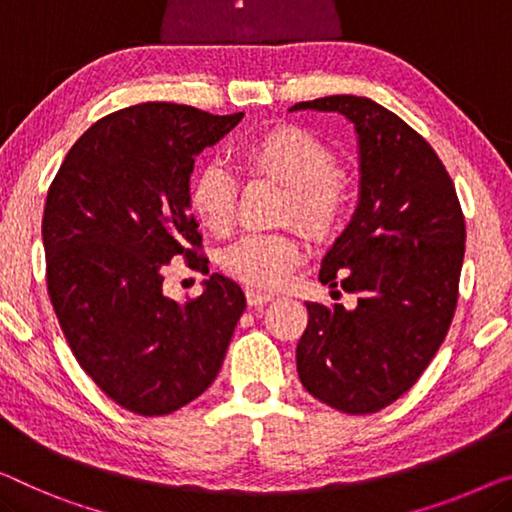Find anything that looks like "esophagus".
I'll list each match as a JSON object with an SVG mask.
<instances>
[{"label": "esophagus", "mask_w": 512, "mask_h": 512, "mask_svg": "<svg viewBox=\"0 0 512 512\" xmlns=\"http://www.w3.org/2000/svg\"><path fill=\"white\" fill-rule=\"evenodd\" d=\"M246 299H248V305H264L273 301V294L259 292V289H246Z\"/></svg>", "instance_id": "34e87169"}]
</instances>
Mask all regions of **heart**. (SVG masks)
<instances>
[{
	"mask_svg": "<svg viewBox=\"0 0 512 512\" xmlns=\"http://www.w3.org/2000/svg\"><path fill=\"white\" fill-rule=\"evenodd\" d=\"M250 174H266L289 188L282 209L285 223H299L317 239L338 230L347 209V188L338 160L322 140L303 128L280 126L243 147ZM239 177L220 160H209L190 183V207L213 234L234 227ZM305 259V246L294 234H246L223 253V269L257 289L285 285Z\"/></svg>",
	"mask_w": 512,
	"mask_h": 512,
	"instance_id": "heart-1",
	"label": "heart"
}]
</instances>
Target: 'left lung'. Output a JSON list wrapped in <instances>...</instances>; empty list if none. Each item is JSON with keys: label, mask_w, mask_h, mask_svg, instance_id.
<instances>
[{"label": "left lung", "mask_w": 512, "mask_h": 512, "mask_svg": "<svg viewBox=\"0 0 512 512\" xmlns=\"http://www.w3.org/2000/svg\"><path fill=\"white\" fill-rule=\"evenodd\" d=\"M289 110L352 121L361 172L354 216L319 271L358 303H305L296 370L329 407L375 414L416 384L451 329L467 239L460 200L430 144L370 98L324 96Z\"/></svg>", "instance_id": "left-lung-1"}]
</instances>
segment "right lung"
<instances>
[{"label":"right lung","mask_w":512,"mask_h":512,"mask_svg":"<svg viewBox=\"0 0 512 512\" xmlns=\"http://www.w3.org/2000/svg\"><path fill=\"white\" fill-rule=\"evenodd\" d=\"M243 119L142 103L98 119L48 190V294L82 370L121 407L165 416L202 395L225 361L246 296L211 273L197 299L163 294V266L207 271L190 213L195 156Z\"/></svg>","instance_id":"1"}]
</instances>
